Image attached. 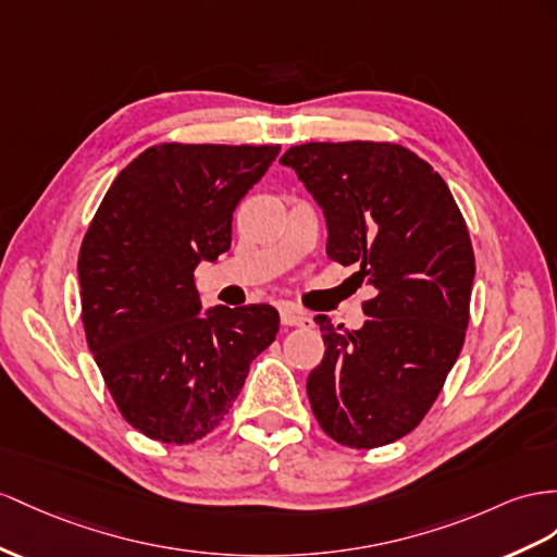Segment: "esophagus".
<instances>
[{
	"mask_svg": "<svg viewBox=\"0 0 557 557\" xmlns=\"http://www.w3.org/2000/svg\"><path fill=\"white\" fill-rule=\"evenodd\" d=\"M280 320L284 326H310L312 324V320L306 315V312H301L294 306L280 308Z\"/></svg>",
	"mask_w": 557,
	"mask_h": 557,
	"instance_id": "34e87169",
	"label": "esophagus"
}]
</instances>
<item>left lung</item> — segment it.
<instances>
[{"instance_id": "1", "label": "left lung", "mask_w": 557, "mask_h": 557, "mask_svg": "<svg viewBox=\"0 0 557 557\" xmlns=\"http://www.w3.org/2000/svg\"><path fill=\"white\" fill-rule=\"evenodd\" d=\"M326 219V256L374 296L362 330L315 315L324 358L308 376L322 431L374 449L423 421L463 348L475 253L437 171L388 140L304 143L282 154Z\"/></svg>"}]
</instances>
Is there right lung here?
Segmentation results:
<instances>
[{"label": "right lung", "mask_w": 557, "mask_h": 557, "mask_svg": "<svg viewBox=\"0 0 557 557\" xmlns=\"http://www.w3.org/2000/svg\"><path fill=\"white\" fill-rule=\"evenodd\" d=\"M280 146L160 143L112 181L82 239L89 350L126 423L193 445L225 419L249 364L273 344V306L199 312L195 268L231 249L233 211Z\"/></svg>", "instance_id": "add662e5"}]
</instances>
